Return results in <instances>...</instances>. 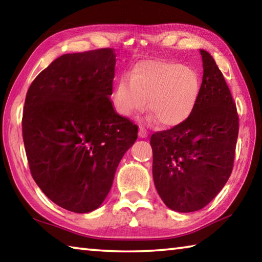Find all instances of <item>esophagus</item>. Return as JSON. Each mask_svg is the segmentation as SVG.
<instances>
[{"label":"esophagus","mask_w":262,"mask_h":262,"mask_svg":"<svg viewBox=\"0 0 262 262\" xmlns=\"http://www.w3.org/2000/svg\"><path fill=\"white\" fill-rule=\"evenodd\" d=\"M139 136L140 137H147L148 136V132L144 129L143 127H140V129H139Z\"/></svg>","instance_id":"34e87169"}]
</instances>
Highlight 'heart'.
<instances>
[{"label": "heart", "mask_w": 262, "mask_h": 262, "mask_svg": "<svg viewBox=\"0 0 262 262\" xmlns=\"http://www.w3.org/2000/svg\"><path fill=\"white\" fill-rule=\"evenodd\" d=\"M201 83L192 68L171 61H141L115 81L112 106L125 118L145 107L165 127H176L192 115L200 97Z\"/></svg>", "instance_id": "heart-1"}]
</instances>
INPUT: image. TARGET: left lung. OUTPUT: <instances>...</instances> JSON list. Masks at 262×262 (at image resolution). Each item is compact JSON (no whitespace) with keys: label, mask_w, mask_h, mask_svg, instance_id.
Segmentation results:
<instances>
[{"label":"left lung","mask_w":262,"mask_h":262,"mask_svg":"<svg viewBox=\"0 0 262 262\" xmlns=\"http://www.w3.org/2000/svg\"><path fill=\"white\" fill-rule=\"evenodd\" d=\"M200 53L203 76L192 115L150 139L155 186L163 202L179 212L200 210L221 192L232 172L238 139L230 89L212 56Z\"/></svg>","instance_id":"8db88e82"}]
</instances>
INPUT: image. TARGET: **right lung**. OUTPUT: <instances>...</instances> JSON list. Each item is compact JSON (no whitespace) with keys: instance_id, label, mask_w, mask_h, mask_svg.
Returning <instances> with one entry per match:
<instances>
[{"instance_id":"1","label":"right lung","mask_w":262,"mask_h":262,"mask_svg":"<svg viewBox=\"0 0 262 262\" xmlns=\"http://www.w3.org/2000/svg\"><path fill=\"white\" fill-rule=\"evenodd\" d=\"M112 48L57 57L34 78L24 104L23 140L31 174L57 206L98 208L137 126L115 112Z\"/></svg>"}]
</instances>
